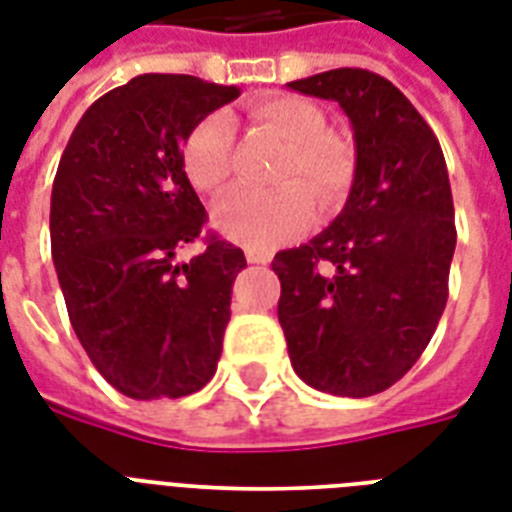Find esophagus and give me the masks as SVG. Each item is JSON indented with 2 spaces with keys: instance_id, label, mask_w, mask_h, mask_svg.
<instances>
[{
  "instance_id": "obj_1",
  "label": "esophagus",
  "mask_w": 512,
  "mask_h": 512,
  "mask_svg": "<svg viewBox=\"0 0 512 512\" xmlns=\"http://www.w3.org/2000/svg\"><path fill=\"white\" fill-rule=\"evenodd\" d=\"M247 260L255 265L271 263V252H260V249H247Z\"/></svg>"
}]
</instances>
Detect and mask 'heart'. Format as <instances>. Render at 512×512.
<instances>
[{
	"label": "heart",
	"mask_w": 512,
	"mask_h": 512,
	"mask_svg": "<svg viewBox=\"0 0 512 512\" xmlns=\"http://www.w3.org/2000/svg\"><path fill=\"white\" fill-rule=\"evenodd\" d=\"M252 119L287 143L279 167V188H239L212 212L225 239L249 249H273L295 239L313 223V192L319 207L332 212L345 201L356 177V151L327 130V116L316 103L297 95H273L252 108ZM236 127L225 111L204 116L183 146V167L193 188L209 196L225 191L233 175Z\"/></svg>",
	"instance_id": "1"
}]
</instances>
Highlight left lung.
<instances>
[{"instance_id":"8db88e82","label":"left lung","mask_w":512,"mask_h":512,"mask_svg":"<svg viewBox=\"0 0 512 512\" xmlns=\"http://www.w3.org/2000/svg\"><path fill=\"white\" fill-rule=\"evenodd\" d=\"M287 87L337 100L356 140L345 209L271 263L289 361L311 388L374 396L412 369L446 308L457 228L444 151L404 92L366 68Z\"/></svg>"}]
</instances>
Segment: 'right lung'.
Returning a JSON list of instances; mask_svg holds the SVG:
<instances>
[{
	"instance_id": "right-lung-1",
	"label": "right lung",
	"mask_w": 512,
	"mask_h": 512,
	"mask_svg": "<svg viewBox=\"0 0 512 512\" xmlns=\"http://www.w3.org/2000/svg\"><path fill=\"white\" fill-rule=\"evenodd\" d=\"M239 95L199 76H135L84 111L60 156L50 241L68 319L95 369L138 401L191 396L220 361L247 260L215 233L175 260L207 223L183 143Z\"/></svg>"
}]
</instances>
